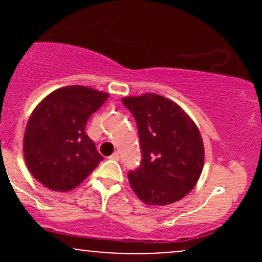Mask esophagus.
<instances>
[{
	"mask_svg": "<svg viewBox=\"0 0 262 262\" xmlns=\"http://www.w3.org/2000/svg\"><path fill=\"white\" fill-rule=\"evenodd\" d=\"M110 159H111V160H114V161H118V160H119V152H118V151L113 152V154L110 156Z\"/></svg>",
	"mask_w": 262,
	"mask_h": 262,
	"instance_id": "1",
	"label": "esophagus"
}]
</instances>
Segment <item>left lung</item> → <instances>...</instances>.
I'll return each instance as SVG.
<instances>
[{"instance_id":"left-lung-1","label":"left lung","mask_w":262,"mask_h":262,"mask_svg":"<svg viewBox=\"0 0 262 262\" xmlns=\"http://www.w3.org/2000/svg\"><path fill=\"white\" fill-rule=\"evenodd\" d=\"M137 122L141 164L129 171L134 193L149 206L182 200L203 170L204 146L194 122L179 104L156 93L124 97Z\"/></svg>"}]
</instances>
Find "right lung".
Listing matches in <instances>:
<instances>
[{"instance_id": "add662e5", "label": "right lung", "mask_w": 262, "mask_h": 262, "mask_svg": "<svg viewBox=\"0 0 262 262\" xmlns=\"http://www.w3.org/2000/svg\"><path fill=\"white\" fill-rule=\"evenodd\" d=\"M108 96L86 86L61 87L34 108L27 123L23 152L29 171L41 185L71 191L103 160L85 128Z\"/></svg>"}]
</instances>
